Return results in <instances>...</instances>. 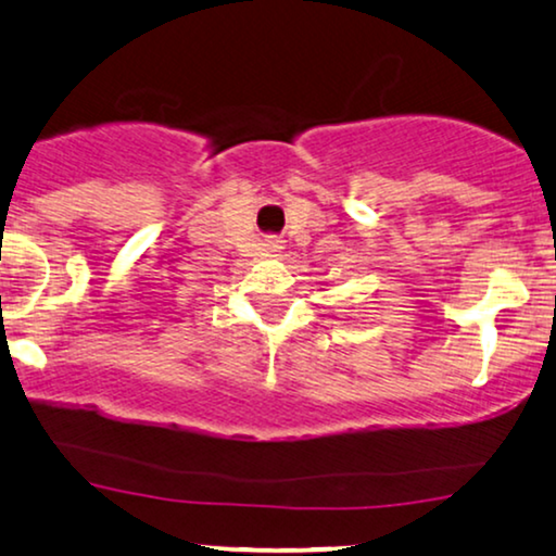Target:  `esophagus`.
Segmentation results:
<instances>
[{"label":"esophagus","mask_w":556,"mask_h":556,"mask_svg":"<svg viewBox=\"0 0 556 556\" xmlns=\"http://www.w3.org/2000/svg\"><path fill=\"white\" fill-rule=\"evenodd\" d=\"M273 248H278V245H276V242H273Z\"/></svg>","instance_id":"1"}]
</instances>
